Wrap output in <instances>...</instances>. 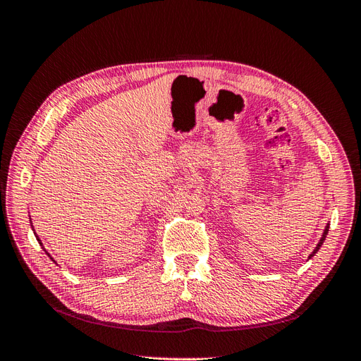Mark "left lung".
<instances>
[{
	"mask_svg": "<svg viewBox=\"0 0 361 361\" xmlns=\"http://www.w3.org/2000/svg\"><path fill=\"white\" fill-rule=\"evenodd\" d=\"M329 228H330V224H326V226H325V228H324V233H322V238L319 239V243H318V245H316V247H314V250L312 251V255L309 256V259H312V257H313V256H314L316 253H318V250H319V248L322 247V244H324V241H325V238H326V235H329Z\"/></svg>",
	"mask_w": 361,
	"mask_h": 361,
	"instance_id": "1",
	"label": "left lung"
}]
</instances>
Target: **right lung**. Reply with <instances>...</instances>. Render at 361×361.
Segmentation results:
<instances>
[{"instance_id":"1","label":"right lung","mask_w":361,"mask_h":361,"mask_svg":"<svg viewBox=\"0 0 361 361\" xmlns=\"http://www.w3.org/2000/svg\"><path fill=\"white\" fill-rule=\"evenodd\" d=\"M30 224H31V228H32V232H35V227H32V223H31V218H30ZM35 236H36V239H37V241H39V244L42 245V248H43V250H45V247H43V244H42V241H40V239H39V236L36 235V232H35ZM45 253H47V255L49 256V253H48V251H47V250H45ZM49 259H51V260L54 262V264H57V262H56V260H54V259H52L51 256H49Z\"/></svg>"}]
</instances>
